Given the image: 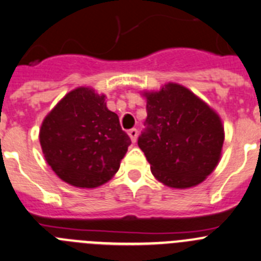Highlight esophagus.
Listing matches in <instances>:
<instances>
[{
  "label": "esophagus",
  "mask_w": 261,
  "mask_h": 261,
  "mask_svg": "<svg viewBox=\"0 0 261 261\" xmlns=\"http://www.w3.org/2000/svg\"><path fill=\"white\" fill-rule=\"evenodd\" d=\"M127 134H128V136H130L131 141H133V143H135L136 139H138V130H136V128H131V130L127 131Z\"/></svg>",
  "instance_id": "obj_1"
}]
</instances>
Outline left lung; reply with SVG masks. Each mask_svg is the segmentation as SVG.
<instances>
[{
  "mask_svg": "<svg viewBox=\"0 0 261 261\" xmlns=\"http://www.w3.org/2000/svg\"><path fill=\"white\" fill-rule=\"evenodd\" d=\"M146 117L138 145L158 181L174 189L195 186L221 158L224 133L219 116L178 84L145 93Z\"/></svg>",
  "mask_w": 261,
  "mask_h": 261,
  "instance_id": "left-lung-1",
  "label": "left lung"
}]
</instances>
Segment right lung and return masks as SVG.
Wrapping results in <instances>:
<instances>
[{
	"instance_id": "1",
	"label": "right lung",
	"mask_w": 261,
	"mask_h": 261,
	"mask_svg": "<svg viewBox=\"0 0 261 261\" xmlns=\"http://www.w3.org/2000/svg\"><path fill=\"white\" fill-rule=\"evenodd\" d=\"M105 95L77 88L65 95L40 127L43 154L55 173L76 187L106 184L120 168L131 144Z\"/></svg>"
}]
</instances>
